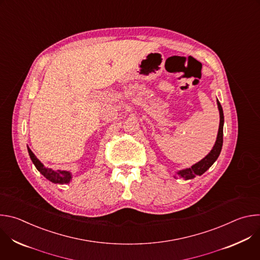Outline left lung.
Wrapping results in <instances>:
<instances>
[{
	"label": "left lung",
	"instance_id": "1",
	"mask_svg": "<svg viewBox=\"0 0 260 260\" xmlns=\"http://www.w3.org/2000/svg\"><path fill=\"white\" fill-rule=\"evenodd\" d=\"M217 105H218V110H219V116H220V122H219V129H218V135L217 139L215 142V145L213 146L212 150L210 153L204 157L202 160L193 165L191 168L188 169H184L180 170L177 172L179 177L185 179V180H190L193 179L196 176H201L203 175L209 168L217 160L221 149H222V144H223V124H224V116H223V110H222V107L217 100Z\"/></svg>",
	"mask_w": 260,
	"mask_h": 260
}]
</instances>
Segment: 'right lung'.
Wrapping results in <instances>:
<instances>
[{
	"label": "right lung",
	"mask_w": 260,
	"mask_h": 260,
	"mask_svg": "<svg viewBox=\"0 0 260 260\" xmlns=\"http://www.w3.org/2000/svg\"><path fill=\"white\" fill-rule=\"evenodd\" d=\"M27 151H28V155H29L32 164L37 168V170H38L47 180H49L50 182H52L54 184H68L72 181L73 175L71 172L61 171V170L53 171L52 169L46 168L38 158H37V156L32 153V151L29 149L28 146H27Z\"/></svg>",
	"instance_id": "add662e5"
}]
</instances>
